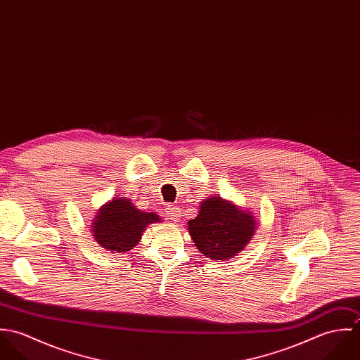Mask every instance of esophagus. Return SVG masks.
Returning a JSON list of instances; mask_svg holds the SVG:
<instances>
[{"mask_svg":"<svg viewBox=\"0 0 360 360\" xmlns=\"http://www.w3.org/2000/svg\"><path fill=\"white\" fill-rule=\"evenodd\" d=\"M166 219H169L170 221H179L181 217V209L179 206L167 205L166 206Z\"/></svg>","mask_w":360,"mask_h":360,"instance_id":"1","label":"esophagus"}]
</instances>
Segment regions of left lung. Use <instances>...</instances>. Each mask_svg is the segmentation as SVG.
I'll list each match as a JSON object with an SVG mask.
<instances>
[{
    "instance_id": "8db88e82",
    "label": "left lung",
    "mask_w": 360,
    "mask_h": 360,
    "mask_svg": "<svg viewBox=\"0 0 360 360\" xmlns=\"http://www.w3.org/2000/svg\"><path fill=\"white\" fill-rule=\"evenodd\" d=\"M255 229L251 210H241L217 195L202 201L198 216L188 221V233L195 247L213 260L238 255L251 241Z\"/></svg>"
}]
</instances>
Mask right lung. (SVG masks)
<instances>
[{"label": "right lung", "mask_w": 360, "mask_h": 360, "mask_svg": "<svg viewBox=\"0 0 360 360\" xmlns=\"http://www.w3.org/2000/svg\"><path fill=\"white\" fill-rule=\"evenodd\" d=\"M160 221L154 212H143L129 200L115 198L98 209L93 221V236L96 241L108 251H131L151 223Z\"/></svg>", "instance_id": "right-lung-1"}]
</instances>
